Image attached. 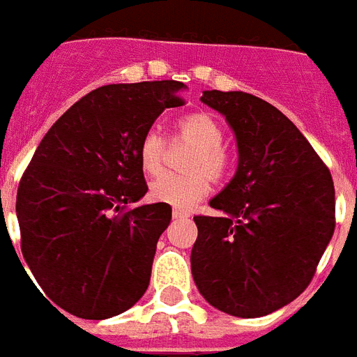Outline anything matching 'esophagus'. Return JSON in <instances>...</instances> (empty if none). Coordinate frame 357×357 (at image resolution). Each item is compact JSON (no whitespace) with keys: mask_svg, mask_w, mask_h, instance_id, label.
I'll return each instance as SVG.
<instances>
[{"mask_svg":"<svg viewBox=\"0 0 357 357\" xmlns=\"http://www.w3.org/2000/svg\"><path fill=\"white\" fill-rule=\"evenodd\" d=\"M186 218H190V213L188 212H184V210H173V219H186Z\"/></svg>","mask_w":357,"mask_h":357,"instance_id":"1","label":"esophagus"}]
</instances>
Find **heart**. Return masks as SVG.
<instances>
[{"mask_svg":"<svg viewBox=\"0 0 357 357\" xmlns=\"http://www.w3.org/2000/svg\"><path fill=\"white\" fill-rule=\"evenodd\" d=\"M175 142L193 147L184 162L186 175H164L151 184L149 197L155 202L173 208H192L208 193V176L221 182L228 173L225 132L218 119L206 112H195L176 123ZM165 139L158 130H149L139 142V164L147 175H158L165 160Z\"/></svg>","mask_w":357,"mask_h":357,"instance_id":"b5f03b06","label":"heart"}]
</instances>
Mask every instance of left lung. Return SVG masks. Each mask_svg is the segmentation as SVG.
I'll use <instances>...</instances> for the list:
<instances>
[{"label": "left lung", "mask_w": 357, "mask_h": 357, "mask_svg": "<svg viewBox=\"0 0 357 357\" xmlns=\"http://www.w3.org/2000/svg\"><path fill=\"white\" fill-rule=\"evenodd\" d=\"M238 144V169L195 215L192 275L208 304L241 319L293 302L312 282L335 228L330 171L271 102L245 92H202Z\"/></svg>", "instance_id": "1"}]
</instances>
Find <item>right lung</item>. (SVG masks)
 <instances>
[{
    "label": "right lung",
    "mask_w": 357,
    "mask_h": 357,
    "mask_svg": "<svg viewBox=\"0 0 357 357\" xmlns=\"http://www.w3.org/2000/svg\"><path fill=\"white\" fill-rule=\"evenodd\" d=\"M184 88L145 81L86 93L47 130L20 181L25 261L45 296L75 317L119 315L149 286L171 206H125L147 193L139 142L165 108L184 105Z\"/></svg>",
    "instance_id": "right-lung-1"
}]
</instances>
